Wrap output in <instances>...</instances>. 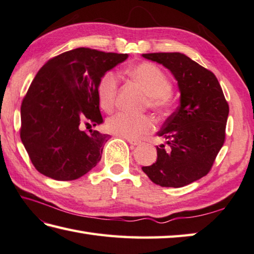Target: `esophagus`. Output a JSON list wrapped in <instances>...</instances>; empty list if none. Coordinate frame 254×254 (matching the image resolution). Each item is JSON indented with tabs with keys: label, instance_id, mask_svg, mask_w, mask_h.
I'll use <instances>...</instances> for the list:
<instances>
[{
	"label": "esophagus",
	"instance_id": "esophagus-1",
	"mask_svg": "<svg viewBox=\"0 0 254 254\" xmlns=\"http://www.w3.org/2000/svg\"><path fill=\"white\" fill-rule=\"evenodd\" d=\"M127 141L130 143L131 145H139V144H141V141H139V140H131V139H127Z\"/></svg>",
	"mask_w": 254,
	"mask_h": 254
}]
</instances>
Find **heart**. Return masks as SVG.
<instances>
[{"instance_id": "b5f03b06", "label": "heart", "mask_w": 254, "mask_h": 254, "mask_svg": "<svg viewBox=\"0 0 254 254\" xmlns=\"http://www.w3.org/2000/svg\"><path fill=\"white\" fill-rule=\"evenodd\" d=\"M127 74L140 84L147 93V107L155 113L163 114L168 111L172 83L161 68L150 62H143L127 68ZM119 86L118 75L109 71L100 77L96 85V98L99 107L103 111H111L114 107ZM108 132L124 139L135 140L153 130V121L146 115L134 117L119 112L112 115L105 123Z\"/></svg>"}]
</instances>
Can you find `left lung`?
Listing matches in <instances>:
<instances>
[{"label": "left lung", "instance_id": "8db88e82", "mask_svg": "<svg viewBox=\"0 0 254 254\" xmlns=\"http://www.w3.org/2000/svg\"><path fill=\"white\" fill-rule=\"evenodd\" d=\"M142 57L170 70L181 93L178 109L158 132L168 146H156V161L142 170L160 187L188 186L203 178L213 165L224 143L229 104L213 73L186 54L147 53Z\"/></svg>", "mask_w": 254, "mask_h": 254}]
</instances>
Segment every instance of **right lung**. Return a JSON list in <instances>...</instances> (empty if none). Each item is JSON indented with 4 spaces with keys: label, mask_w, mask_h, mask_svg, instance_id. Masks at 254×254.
<instances>
[{
    "label": "right lung",
    "mask_w": 254,
    "mask_h": 254,
    "mask_svg": "<svg viewBox=\"0 0 254 254\" xmlns=\"http://www.w3.org/2000/svg\"><path fill=\"white\" fill-rule=\"evenodd\" d=\"M127 54L79 48L41 67L21 105L20 136L34 168L58 181L86 174L101 160L109 134L86 128L102 124L96 98L100 77Z\"/></svg>",
    "instance_id": "1"
}]
</instances>
